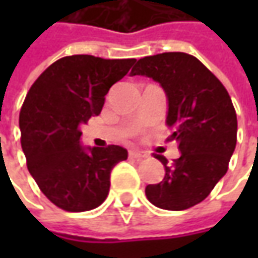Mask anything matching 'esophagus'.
I'll return each mask as SVG.
<instances>
[{"mask_svg":"<svg viewBox=\"0 0 258 258\" xmlns=\"http://www.w3.org/2000/svg\"><path fill=\"white\" fill-rule=\"evenodd\" d=\"M129 156H131V158H134V159H138V161H141V159L146 158V154L141 152V151H136V149H132V151H129Z\"/></svg>","mask_w":258,"mask_h":258,"instance_id":"obj_1","label":"esophagus"}]
</instances>
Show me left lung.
<instances>
[{
    "mask_svg": "<svg viewBox=\"0 0 258 258\" xmlns=\"http://www.w3.org/2000/svg\"><path fill=\"white\" fill-rule=\"evenodd\" d=\"M131 76L158 82L168 99L169 141L179 144L181 156L165 166L159 183L145 188L155 207L182 211L204 201L223 178L237 144V114L223 83L191 54L162 53L138 60Z\"/></svg>",
    "mask_w": 258,
    "mask_h": 258,
    "instance_id": "1",
    "label": "left lung"
}]
</instances>
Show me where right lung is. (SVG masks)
Segmentation results:
<instances>
[{
	"label": "right lung",
	"instance_id": "right-lung-1",
	"mask_svg": "<svg viewBox=\"0 0 258 258\" xmlns=\"http://www.w3.org/2000/svg\"><path fill=\"white\" fill-rule=\"evenodd\" d=\"M135 58L89 54L63 57L31 86L20 112L21 148L41 192L70 213L93 210L110 188V171L127 151L86 148L80 124L102 112L109 89L127 75Z\"/></svg>",
	"mask_w": 258,
	"mask_h": 258
}]
</instances>
